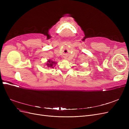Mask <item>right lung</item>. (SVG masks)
I'll return each mask as SVG.
<instances>
[{
	"mask_svg": "<svg viewBox=\"0 0 129 129\" xmlns=\"http://www.w3.org/2000/svg\"><path fill=\"white\" fill-rule=\"evenodd\" d=\"M56 63H55V62H53V61H50V60H48L47 63V66L49 67L53 68V64H55Z\"/></svg>",
	"mask_w": 129,
	"mask_h": 129,
	"instance_id": "1",
	"label": "right lung"
}]
</instances>
